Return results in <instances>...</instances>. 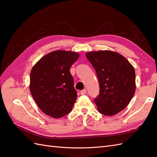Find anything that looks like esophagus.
<instances>
[{"instance_id": "obj_1", "label": "esophagus", "mask_w": 157, "mask_h": 157, "mask_svg": "<svg viewBox=\"0 0 157 157\" xmlns=\"http://www.w3.org/2000/svg\"><path fill=\"white\" fill-rule=\"evenodd\" d=\"M86 93H87L86 89H83V90L81 91V92H80V94H81V95H84V94H86Z\"/></svg>"}]
</instances>
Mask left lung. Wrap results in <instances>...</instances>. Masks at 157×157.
<instances>
[{"label":"left lung","mask_w":157,"mask_h":157,"mask_svg":"<svg viewBox=\"0 0 157 157\" xmlns=\"http://www.w3.org/2000/svg\"><path fill=\"white\" fill-rule=\"evenodd\" d=\"M95 69L100 93L94 102L98 110L113 116L129 104L136 90L135 71L126 58L112 51L91 52L86 54Z\"/></svg>","instance_id":"1"}]
</instances>
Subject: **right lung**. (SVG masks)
<instances>
[{
    "mask_svg": "<svg viewBox=\"0 0 157 157\" xmlns=\"http://www.w3.org/2000/svg\"><path fill=\"white\" fill-rule=\"evenodd\" d=\"M79 53L55 51L43 57L30 75V92L45 114L59 118L70 113L77 99L70 67Z\"/></svg>",
    "mask_w": 157,
    "mask_h": 157,
    "instance_id": "right-lung-1",
    "label": "right lung"
}]
</instances>
